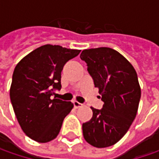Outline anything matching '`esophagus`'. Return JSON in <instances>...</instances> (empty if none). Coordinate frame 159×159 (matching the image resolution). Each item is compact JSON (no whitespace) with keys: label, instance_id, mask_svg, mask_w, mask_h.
Segmentation results:
<instances>
[{"label":"esophagus","instance_id":"obj_1","mask_svg":"<svg viewBox=\"0 0 159 159\" xmlns=\"http://www.w3.org/2000/svg\"><path fill=\"white\" fill-rule=\"evenodd\" d=\"M73 105H74V108H75V109H78V108L82 106L83 104L82 103H80V102H79L78 101H73Z\"/></svg>","mask_w":159,"mask_h":159}]
</instances>
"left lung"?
I'll list each match as a JSON object with an SVG mask.
<instances>
[{
	"label": "left lung",
	"instance_id": "obj_1",
	"mask_svg": "<svg viewBox=\"0 0 159 159\" xmlns=\"http://www.w3.org/2000/svg\"><path fill=\"white\" fill-rule=\"evenodd\" d=\"M81 60L88 64L95 87L102 95V110L91 107L93 117L83 123V136L96 148L117 143L130 128L137 114L141 87L130 62L111 48L85 49Z\"/></svg>",
	"mask_w": 159,
	"mask_h": 159
}]
</instances>
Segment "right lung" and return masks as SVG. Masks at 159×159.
I'll use <instances>...</instances> for the list:
<instances>
[{
    "mask_svg": "<svg viewBox=\"0 0 159 159\" xmlns=\"http://www.w3.org/2000/svg\"><path fill=\"white\" fill-rule=\"evenodd\" d=\"M80 52L47 44L29 53L16 64L9 89L10 101L23 132L38 143L57 137L64 118L73 108L71 102L52 98L61 89V71Z\"/></svg>",
    "mask_w": 159,
    "mask_h": 159,
    "instance_id": "obj_1",
    "label": "right lung"
}]
</instances>
